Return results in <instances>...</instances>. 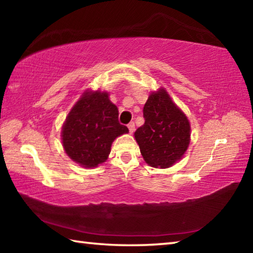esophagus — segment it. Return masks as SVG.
<instances>
[{
    "label": "esophagus",
    "instance_id": "34e87169",
    "mask_svg": "<svg viewBox=\"0 0 253 253\" xmlns=\"http://www.w3.org/2000/svg\"><path fill=\"white\" fill-rule=\"evenodd\" d=\"M128 129H129V134H132L135 131V124L134 123H129L128 124Z\"/></svg>",
    "mask_w": 253,
    "mask_h": 253
}]
</instances>
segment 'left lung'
<instances>
[{
  "label": "left lung",
  "instance_id": "8db88e82",
  "mask_svg": "<svg viewBox=\"0 0 253 253\" xmlns=\"http://www.w3.org/2000/svg\"><path fill=\"white\" fill-rule=\"evenodd\" d=\"M145 123L135 131L144 161L155 169H169L187 151L191 125L164 88L149 95L143 109Z\"/></svg>",
  "mask_w": 253,
  "mask_h": 253
}]
</instances>
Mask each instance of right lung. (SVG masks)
Masks as SVG:
<instances>
[{
  "label": "right lung",
  "instance_id": "add662e5",
  "mask_svg": "<svg viewBox=\"0 0 253 253\" xmlns=\"http://www.w3.org/2000/svg\"><path fill=\"white\" fill-rule=\"evenodd\" d=\"M127 132L118 122V108L109 93L87 89L63 123L62 146L77 164L92 169L107 161L114 140Z\"/></svg>",
  "mask_w": 253,
  "mask_h": 253
}]
</instances>
